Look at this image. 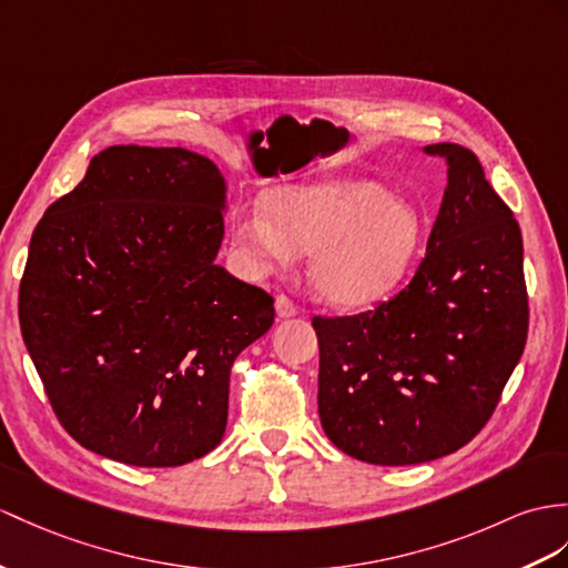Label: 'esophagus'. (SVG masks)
<instances>
[{
    "label": "esophagus",
    "mask_w": 568,
    "mask_h": 568,
    "mask_svg": "<svg viewBox=\"0 0 568 568\" xmlns=\"http://www.w3.org/2000/svg\"><path fill=\"white\" fill-rule=\"evenodd\" d=\"M274 308H276V315H280V317L296 315V303L288 298L286 294H280V296L274 298Z\"/></svg>",
    "instance_id": "34e87169"
}]
</instances>
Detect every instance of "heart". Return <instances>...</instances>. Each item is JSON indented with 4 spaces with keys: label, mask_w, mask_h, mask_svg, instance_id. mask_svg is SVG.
I'll return each mask as SVG.
<instances>
[{
    "label": "heart",
    "mask_w": 568,
    "mask_h": 568,
    "mask_svg": "<svg viewBox=\"0 0 568 568\" xmlns=\"http://www.w3.org/2000/svg\"><path fill=\"white\" fill-rule=\"evenodd\" d=\"M270 216L251 212L233 224L247 265L270 272L313 253L317 294L339 306H366L403 280L419 253L424 221L405 200L368 180L294 185L274 192Z\"/></svg>",
    "instance_id": "1"
}]
</instances>
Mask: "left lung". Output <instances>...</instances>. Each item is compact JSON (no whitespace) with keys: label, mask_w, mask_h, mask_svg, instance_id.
Listing matches in <instances>:
<instances>
[{"label":"left lung","mask_w":568,"mask_h":568,"mask_svg":"<svg viewBox=\"0 0 568 568\" xmlns=\"http://www.w3.org/2000/svg\"><path fill=\"white\" fill-rule=\"evenodd\" d=\"M448 185L405 288L356 315H313L317 412L342 453L417 465L469 444L528 339L520 226L473 151L432 144Z\"/></svg>","instance_id":"8db88e82"}]
</instances>
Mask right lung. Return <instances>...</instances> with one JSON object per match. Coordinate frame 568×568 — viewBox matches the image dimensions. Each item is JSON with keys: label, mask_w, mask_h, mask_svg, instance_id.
Listing matches in <instances>:
<instances>
[{"label": "right lung", "mask_w": 568, "mask_h": 568, "mask_svg": "<svg viewBox=\"0 0 568 568\" xmlns=\"http://www.w3.org/2000/svg\"><path fill=\"white\" fill-rule=\"evenodd\" d=\"M224 178L187 149L91 159L33 231L19 323L54 417L77 444L178 467L221 444L236 356L274 298L214 265Z\"/></svg>", "instance_id": "1"}]
</instances>
